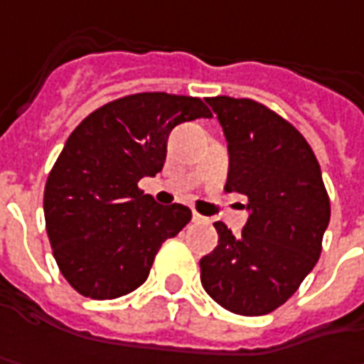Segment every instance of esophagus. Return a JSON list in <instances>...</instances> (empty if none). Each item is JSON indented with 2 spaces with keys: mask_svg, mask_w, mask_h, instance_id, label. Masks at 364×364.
<instances>
[{
  "mask_svg": "<svg viewBox=\"0 0 364 364\" xmlns=\"http://www.w3.org/2000/svg\"><path fill=\"white\" fill-rule=\"evenodd\" d=\"M193 221L195 223H207V218H203V215H199V213H197V211H193Z\"/></svg>",
  "mask_w": 364,
  "mask_h": 364,
  "instance_id": "34e87169",
  "label": "esophagus"
}]
</instances>
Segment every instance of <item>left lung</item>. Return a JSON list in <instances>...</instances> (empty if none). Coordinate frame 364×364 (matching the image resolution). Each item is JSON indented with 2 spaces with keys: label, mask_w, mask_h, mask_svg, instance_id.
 <instances>
[{
  "label": "left lung",
  "mask_w": 364,
  "mask_h": 364,
  "mask_svg": "<svg viewBox=\"0 0 364 364\" xmlns=\"http://www.w3.org/2000/svg\"><path fill=\"white\" fill-rule=\"evenodd\" d=\"M230 153L225 191L247 197L242 235L215 221L218 247L201 257V284L220 306L242 316L268 314L294 294L316 266L331 201L306 139L280 114L250 98L215 96Z\"/></svg>",
  "instance_id": "obj_1"
}]
</instances>
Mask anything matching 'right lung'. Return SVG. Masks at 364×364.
Listing matches in <instances>:
<instances>
[{
	"mask_svg": "<svg viewBox=\"0 0 364 364\" xmlns=\"http://www.w3.org/2000/svg\"><path fill=\"white\" fill-rule=\"evenodd\" d=\"M211 112L201 98L141 92L112 100L72 131L44 189L46 232L62 276L86 298L112 300L149 278L191 209L139 189L165 165L171 131Z\"/></svg>",
	"mask_w": 364,
	"mask_h": 364,
	"instance_id": "add662e5",
	"label": "right lung"
}]
</instances>
